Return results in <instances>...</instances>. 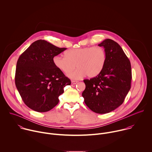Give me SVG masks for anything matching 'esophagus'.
<instances>
[{
	"instance_id": "esophagus-1",
	"label": "esophagus",
	"mask_w": 152,
	"mask_h": 152,
	"mask_svg": "<svg viewBox=\"0 0 152 152\" xmlns=\"http://www.w3.org/2000/svg\"><path fill=\"white\" fill-rule=\"evenodd\" d=\"M77 82H77V81H76V80H72V84H73V85H75V84H76Z\"/></svg>"
}]
</instances>
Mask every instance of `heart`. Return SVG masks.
I'll list each match as a JSON object with an SVG mask.
<instances>
[{"label":"heart","instance_id":"1","mask_svg":"<svg viewBox=\"0 0 152 152\" xmlns=\"http://www.w3.org/2000/svg\"><path fill=\"white\" fill-rule=\"evenodd\" d=\"M64 56H55L54 66L59 70L68 75L76 67V71L69 75L73 79H80L86 75L92 78L103 71L107 60L105 49L101 46L73 48L65 52Z\"/></svg>","mask_w":152,"mask_h":152}]
</instances>
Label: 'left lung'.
<instances>
[{
  "mask_svg": "<svg viewBox=\"0 0 152 152\" xmlns=\"http://www.w3.org/2000/svg\"><path fill=\"white\" fill-rule=\"evenodd\" d=\"M98 45L106 50V63L99 75L83 80L86 87L82 96L92 111L104 114L124 103L131 88L132 72L130 61L117 42L107 39Z\"/></svg>",
  "mask_w": 152,
  "mask_h": 152,
  "instance_id": "1",
  "label": "left lung"
}]
</instances>
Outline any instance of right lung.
Instances as JSON below:
<instances>
[{
  "label": "right lung",
  "instance_id": "right-lung-1",
  "mask_svg": "<svg viewBox=\"0 0 152 152\" xmlns=\"http://www.w3.org/2000/svg\"><path fill=\"white\" fill-rule=\"evenodd\" d=\"M66 48L37 40L20 56L15 76L16 87L25 104L37 112H46L59 102L58 96L70 80L54 66L53 58Z\"/></svg>",
  "mask_w": 152,
  "mask_h": 152
}]
</instances>
